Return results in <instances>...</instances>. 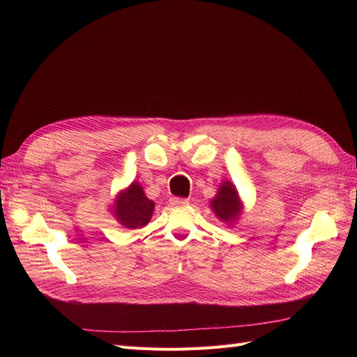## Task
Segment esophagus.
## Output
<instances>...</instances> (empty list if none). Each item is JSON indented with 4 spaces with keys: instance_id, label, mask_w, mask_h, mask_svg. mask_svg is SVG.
<instances>
[{
    "instance_id": "esophagus-1",
    "label": "esophagus",
    "mask_w": 357,
    "mask_h": 357,
    "mask_svg": "<svg viewBox=\"0 0 357 357\" xmlns=\"http://www.w3.org/2000/svg\"><path fill=\"white\" fill-rule=\"evenodd\" d=\"M169 204L174 205V207H183V205H188L189 204V199H185V198H171L169 199Z\"/></svg>"
}]
</instances>
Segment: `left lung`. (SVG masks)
I'll list each match as a JSON object with an SVG mask.
<instances>
[{"mask_svg":"<svg viewBox=\"0 0 357 357\" xmlns=\"http://www.w3.org/2000/svg\"><path fill=\"white\" fill-rule=\"evenodd\" d=\"M210 208L215 218L223 223L234 226L240 220L244 213V202L240 197L238 189L231 180H223L218 189V193L210 199Z\"/></svg>","mask_w":357,"mask_h":357,"instance_id":"left-lung-1","label":"left lung"}]
</instances>
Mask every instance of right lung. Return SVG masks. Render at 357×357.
<instances>
[{"label": "right lung", "mask_w": 357, "mask_h": 357, "mask_svg": "<svg viewBox=\"0 0 357 357\" xmlns=\"http://www.w3.org/2000/svg\"><path fill=\"white\" fill-rule=\"evenodd\" d=\"M153 211L155 202L146 197L143 186L135 180L125 189L119 190L110 205V213L126 229L143 228L152 219Z\"/></svg>", "instance_id": "1"}]
</instances>
